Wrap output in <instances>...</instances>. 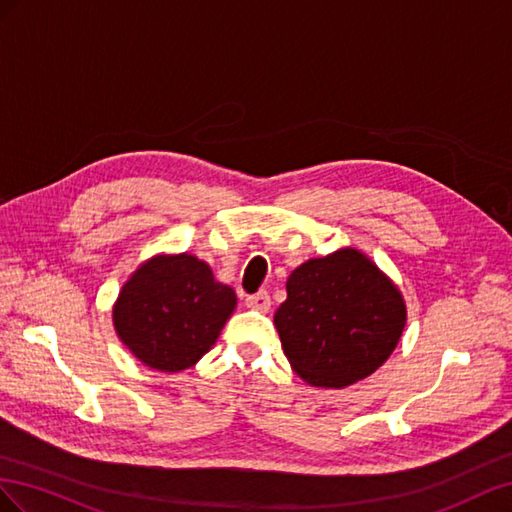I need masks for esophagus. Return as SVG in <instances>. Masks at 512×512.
<instances>
[{
	"instance_id": "1",
	"label": "esophagus",
	"mask_w": 512,
	"mask_h": 512,
	"mask_svg": "<svg viewBox=\"0 0 512 512\" xmlns=\"http://www.w3.org/2000/svg\"><path fill=\"white\" fill-rule=\"evenodd\" d=\"M270 304H272V302H270V296L266 294V291H259V294L246 298V306H248V309L259 311V313H268V311H270Z\"/></svg>"
}]
</instances>
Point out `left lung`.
Returning <instances> with one entry per match:
<instances>
[{
  "instance_id": "left-lung-1",
  "label": "left lung",
  "mask_w": 512,
  "mask_h": 512,
  "mask_svg": "<svg viewBox=\"0 0 512 512\" xmlns=\"http://www.w3.org/2000/svg\"><path fill=\"white\" fill-rule=\"evenodd\" d=\"M407 321L399 287L358 248L304 261L274 313L291 369L315 388H345L375 373Z\"/></svg>"
}]
</instances>
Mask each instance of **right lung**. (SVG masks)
Listing matches in <instances>:
<instances>
[{
  "label": "right lung",
  "instance_id": "obj_1",
  "mask_svg": "<svg viewBox=\"0 0 512 512\" xmlns=\"http://www.w3.org/2000/svg\"><path fill=\"white\" fill-rule=\"evenodd\" d=\"M236 304V291L218 283L206 261L163 253L128 276L113 304V328L145 367L180 373L210 352Z\"/></svg>",
  "mask_w": 512,
  "mask_h": 512
}]
</instances>
